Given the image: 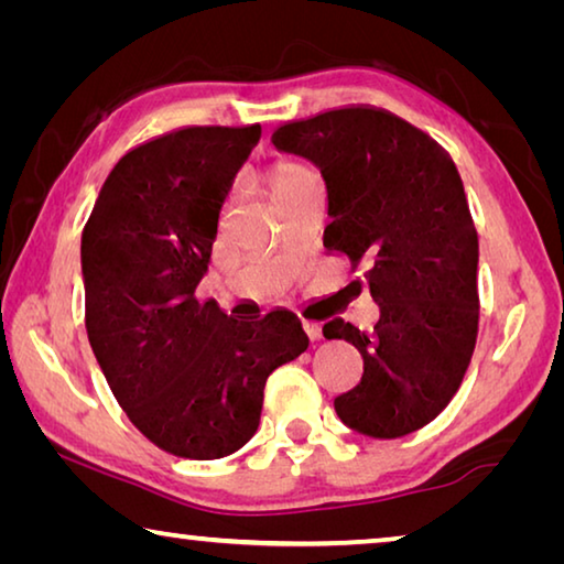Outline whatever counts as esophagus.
I'll return each instance as SVG.
<instances>
[{"label": "esophagus", "mask_w": 564, "mask_h": 564, "mask_svg": "<svg viewBox=\"0 0 564 564\" xmlns=\"http://www.w3.org/2000/svg\"><path fill=\"white\" fill-rule=\"evenodd\" d=\"M303 330H305V336H308V340H321V336H323V328L318 321H305Z\"/></svg>", "instance_id": "34e87169"}]
</instances>
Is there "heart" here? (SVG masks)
<instances>
[{
    "label": "heart",
    "mask_w": 564,
    "mask_h": 564,
    "mask_svg": "<svg viewBox=\"0 0 564 564\" xmlns=\"http://www.w3.org/2000/svg\"><path fill=\"white\" fill-rule=\"evenodd\" d=\"M311 178H316V174L308 166L299 164V161H279L265 174V184H269L275 202H281V198L291 196L303 184H308Z\"/></svg>",
    "instance_id": "obj_1"
}]
</instances>
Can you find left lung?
I'll list each match as a JSON object with an SVG mask.
<instances>
[{"label": "left lung", "mask_w": 564, "mask_h": 564, "mask_svg": "<svg viewBox=\"0 0 564 564\" xmlns=\"http://www.w3.org/2000/svg\"><path fill=\"white\" fill-rule=\"evenodd\" d=\"M273 144L321 169L333 218L323 246L352 269L368 263L380 308L370 333L323 326L362 356L360 383L333 400L338 417L388 441L420 431L457 393L477 338V234L460 174L427 133L373 107L285 123Z\"/></svg>", "instance_id": "obj_1"}]
</instances>
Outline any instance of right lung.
<instances>
[{
    "mask_svg": "<svg viewBox=\"0 0 564 564\" xmlns=\"http://www.w3.org/2000/svg\"><path fill=\"white\" fill-rule=\"evenodd\" d=\"M261 127H188L131 149L82 231L87 336L123 413L161 451L216 460L251 441L275 368L308 348L301 318L202 303L218 214Z\"/></svg>",
    "mask_w": 564,
    "mask_h": 564,
    "instance_id": "add662e5",
    "label": "right lung"
}]
</instances>
